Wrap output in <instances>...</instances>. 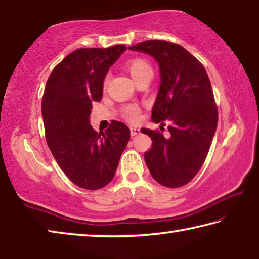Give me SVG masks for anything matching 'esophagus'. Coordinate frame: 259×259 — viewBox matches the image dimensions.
Instances as JSON below:
<instances>
[{"label":"esophagus","instance_id":"esophagus-1","mask_svg":"<svg viewBox=\"0 0 259 259\" xmlns=\"http://www.w3.org/2000/svg\"><path fill=\"white\" fill-rule=\"evenodd\" d=\"M130 130H131V135H132V137H135V135L141 133V131H140L139 127H131Z\"/></svg>","mask_w":259,"mask_h":259}]
</instances>
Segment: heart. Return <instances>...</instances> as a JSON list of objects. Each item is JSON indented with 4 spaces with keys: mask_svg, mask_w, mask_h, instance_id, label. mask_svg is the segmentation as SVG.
I'll use <instances>...</instances> for the list:
<instances>
[{
    "mask_svg": "<svg viewBox=\"0 0 259 259\" xmlns=\"http://www.w3.org/2000/svg\"><path fill=\"white\" fill-rule=\"evenodd\" d=\"M127 70H128L131 77L133 78L135 82L145 75L152 73V67L147 61L142 58H133L127 63ZM108 82V78L104 79V86ZM140 110L135 105H130L124 110V116L131 121H137L139 119Z\"/></svg>",
    "mask_w": 259,
    "mask_h": 259,
    "instance_id": "1",
    "label": "heart"
}]
</instances>
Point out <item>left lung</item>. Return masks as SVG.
I'll list each match as a JSON object with an SVG mask.
<instances>
[{
	"label": "left lung",
	"mask_w": 259,
	"mask_h": 259,
	"mask_svg": "<svg viewBox=\"0 0 259 259\" xmlns=\"http://www.w3.org/2000/svg\"><path fill=\"white\" fill-rule=\"evenodd\" d=\"M145 53L159 65L160 84L151 120L164 126L169 137L149 128L152 147L145 160L154 179L168 188L181 187L200 171L218 124V110L207 73L200 62L180 45L146 41L128 47Z\"/></svg>",
	"instance_id": "left-lung-1"
}]
</instances>
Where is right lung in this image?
I'll return each mask as SVG.
<instances>
[{
  "label": "right lung",
  "mask_w": 259,
  "mask_h": 259,
  "mask_svg": "<svg viewBox=\"0 0 259 259\" xmlns=\"http://www.w3.org/2000/svg\"><path fill=\"white\" fill-rule=\"evenodd\" d=\"M126 49L117 45L74 50L46 84L41 112L47 143L62 171L83 189H100L112 180L130 141L124 122L113 120L105 133L90 125L92 103L101 101L105 75Z\"/></svg>",
  "instance_id": "add662e5"
}]
</instances>
